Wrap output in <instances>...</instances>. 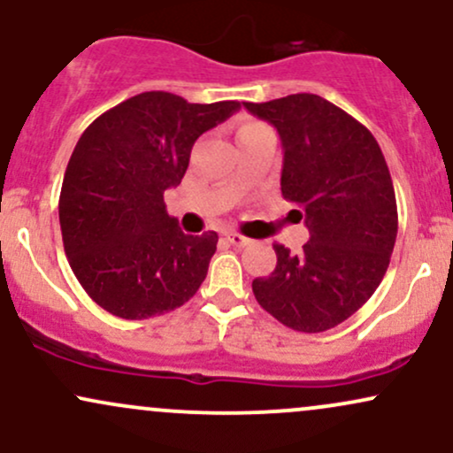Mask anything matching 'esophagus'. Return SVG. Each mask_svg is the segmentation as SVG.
<instances>
[{"mask_svg": "<svg viewBox=\"0 0 453 453\" xmlns=\"http://www.w3.org/2000/svg\"><path fill=\"white\" fill-rule=\"evenodd\" d=\"M226 241L232 242L234 247H247V244H251L247 236H242V234L238 232H226Z\"/></svg>", "mask_w": 453, "mask_h": 453, "instance_id": "1", "label": "esophagus"}]
</instances>
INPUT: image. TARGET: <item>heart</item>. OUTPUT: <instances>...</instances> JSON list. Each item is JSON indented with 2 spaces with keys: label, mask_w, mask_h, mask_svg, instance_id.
I'll return each mask as SVG.
<instances>
[{
  "label": "heart",
  "mask_w": 453,
  "mask_h": 453,
  "mask_svg": "<svg viewBox=\"0 0 453 453\" xmlns=\"http://www.w3.org/2000/svg\"><path fill=\"white\" fill-rule=\"evenodd\" d=\"M262 126V123H256V121H244L241 127H238V132L236 134H241V132H249V129H253V127H259Z\"/></svg>",
  "instance_id": "obj_1"
}]
</instances>
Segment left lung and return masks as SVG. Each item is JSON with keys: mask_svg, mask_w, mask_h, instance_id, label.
<instances>
[{"mask_svg": "<svg viewBox=\"0 0 453 453\" xmlns=\"http://www.w3.org/2000/svg\"><path fill=\"white\" fill-rule=\"evenodd\" d=\"M244 108L277 127L280 194L311 234L298 256L273 244L277 268L253 280V294L283 326L326 332L375 294L389 266L398 211L386 157L360 121L313 93Z\"/></svg>", "mask_w": 453, "mask_h": 453, "instance_id": "1", "label": "left lung"}]
</instances>
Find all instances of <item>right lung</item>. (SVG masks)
Here are the masks:
<instances>
[{
    "instance_id": "add662e5",
    "label": "right lung",
    "mask_w": 453,
    "mask_h": 453,
    "mask_svg": "<svg viewBox=\"0 0 453 453\" xmlns=\"http://www.w3.org/2000/svg\"><path fill=\"white\" fill-rule=\"evenodd\" d=\"M238 108L147 91L82 132L61 185L59 223L78 283L104 311L149 319L194 298L219 236L180 232L164 191L185 176L196 140Z\"/></svg>"
}]
</instances>
